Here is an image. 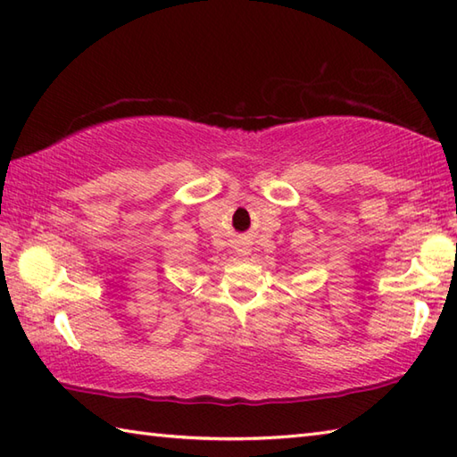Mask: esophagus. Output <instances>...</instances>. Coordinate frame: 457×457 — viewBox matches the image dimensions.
Returning <instances> with one entry per match:
<instances>
[{
  "mask_svg": "<svg viewBox=\"0 0 457 457\" xmlns=\"http://www.w3.org/2000/svg\"><path fill=\"white\" fill-rule=\"evenodd\" d=\"M241 253H245V251H241Z\"/></svg>",
  "mask_w": 457,
  "mask_h": 457,
  "instance_id": "obj_1",
  "label": "esophagus"
}]
</instances>
